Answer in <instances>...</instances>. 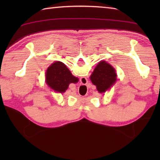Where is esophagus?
Segmentation results:
<instances>
[{
	"label": "esophagus",
	"mask_w": 160,
	"mask_h": 160,
	"mask_svg": "<svg viewBox=\"0 0 160 160\" xmlns=\"http://www.w3.org/2000/svg\"><path fill=\"white\" fill-rule=\"evenodd\" d=\"M85 79H86V78H85ZM87 80V82H88V80ZM87 82H85V84H84V83H83V85H86V83H87Z\"/></svg>",
	"instance_id": "obj_1"
}]
</instances>
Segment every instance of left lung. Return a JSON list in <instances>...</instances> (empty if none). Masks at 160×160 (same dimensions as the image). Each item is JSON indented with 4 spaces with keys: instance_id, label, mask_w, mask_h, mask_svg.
I'll list each match as a JSON object with an SVG mask.
<instances>
[{
    "instance_id": "left-lung-1",
    "label": "left lung",
    "mask_w": 160,
    "mask_h": 160,
    "mask_svg": "<svg viewBox=\"0 0 160 160\" xmlns=\"http://www.w3.org/2000/svg\"><path fill=\"white\" fill-rule=\"evenodd\" d=\"M90 80L100 93L105 92L116 82V74L113 68L106 61H101L94 68Z\"/></svg>"
}]
</instances>
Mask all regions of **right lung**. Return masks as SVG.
I'll list each match as a JSON object with an SVG mask.
<instances>
[{
    "label": "right lung",
    "mask_w": 160,
    "mask_h": 160,
    "mask_svg": "<svg viewBox=\"0 0 160 160\" xmlns=\"http://www.w3.org/2000/svg\"><path fill=\"white\" fill-rule=\"evenodd\" d=\"M46 80L51 89L61 93L66 92L70 83L78 82V78L74 77L66 65L61 61L55 62L48 68Z\"/></svg>",
    "instance_id": "right-lung-1"
}]
</instances>
